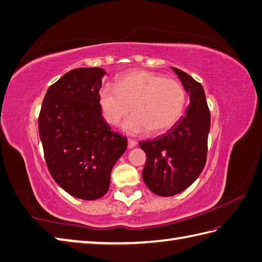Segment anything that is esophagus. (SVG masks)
<instances>
[{
	"instance_id": "esophagus-1",
	"label": "esophagus",
	"mask_w": 262,
	"mask_h": 262,
	"mask_svg": "<svg viewBox=\"0 0 262 262\" xmlns=\"http://www.w3.org/2000/svg\"><path fill=\"white\" fill-rule=\"evenodd\" d=\"M137 142L135 140H132V138H128V147L129 148H133L134 146H136Z\"/></svg>"
}]
</instances>
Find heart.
Listing matches in <instances>:
<instances>
[{
  "mask_svg": "<svg viewBox=\"0 0 262 262\" xmlns=\"http://www.w3.org/2000/svg\"><path fill=\"white\" fill-rule=\"evenodd\" d=\"M99 100L102 114L110 125L118 126L133 110L134 116L125 122L124 130L140 135L151 129L156 134L181 119L186 93L175 79L136 70L121 76L116 86L105 85Z\"/></svg>",
  "mask_w": 262,
  "mask_h": 262,
  "instance_id": "b5f03b06",
  "label": "heart"
}]
</instances>
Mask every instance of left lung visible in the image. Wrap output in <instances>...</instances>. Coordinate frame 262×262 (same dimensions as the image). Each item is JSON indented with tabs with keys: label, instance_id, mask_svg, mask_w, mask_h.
Returning a JSON list of instances; mask_svg holds the SVG:
<instances>
[{
	"label": "left lung",
	"instance_id": "8db88e82",
	"mask_svg": "<svg viewBox=\"0 0 262 262\" xmlns=\"http://www.w3.org/2000/svg\"><path fill=\"white\" fill-rule=\"evenodd\" d=\"M171 69L189 93L186 114L166 134L138 143L146 155L143 181L160 196L176 195L196 181L207 161L210 132V111L202 85L184 71Z\"/></svg>",
	"mask_w": 262,
	"mask_h": 262
}]
</instances>
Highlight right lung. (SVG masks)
I'll list each match as a JSON object with an SVG mask.
<instances>
[{"label":"right lung","instance_id":"add662e5","mask_svg":"<svg viewBox=\"0 0 262 262\" xmlns=\"http://www.w3.org/2000/svg\"><path fill=\"white\" fill-rule=\"evenodd\" d=\"M102 68L70 70L49 87L38 132L51 176L67 193L96 200L110 186L111 170L127 148V137L102 117Z\"/></svg>","mask_w":262,"mask_h":262}]
</instances>
